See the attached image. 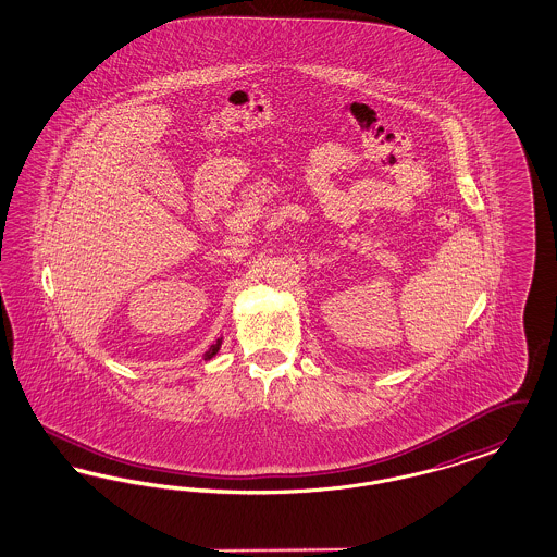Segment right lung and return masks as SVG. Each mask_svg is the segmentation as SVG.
<instances>
[{"instance_id":"1","label":"right lung","mask_w":557,"mask_h":557,"mask_svg":"<svg viewBox=\"0 0 557 557\" xmlns=\"http://www.w3.org/2000/svg\"><path fill=\"white\" fill-rule=\"evenodd\" d=\"M219 346H221V341H216V345L211 346V350L207 352V359H211V357H214L216 355V350H219Z\"/></svg>"}]
</instances>
